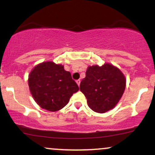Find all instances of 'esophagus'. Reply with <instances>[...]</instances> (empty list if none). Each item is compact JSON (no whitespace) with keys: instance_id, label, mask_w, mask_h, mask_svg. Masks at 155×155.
Listing matches in <instances>:
<instances>
[{"instance_id":"obj_1","label":"esophagus","mask_w":155,"mask_h":155,"mask_svg":"<svg viewBox=\"0 0 155 155\" xmlns=\"http://www.w3.org/2000/svg\"><path fill=\"white\" fill-rule=\"evenodd\" d=\"M76 84H78V86H79L80 83H81V81H80V79H78V80H76Z\"/></svg>"}]
</instances>
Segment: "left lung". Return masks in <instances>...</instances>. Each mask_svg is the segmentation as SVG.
I'll use <instances>...</instances> for the list:
<instances>
[{"label": "left lung", "instance_id": "left-lung-1", "mask_svg": "<svg viewBox=\"0 0 155 155\" xmlns=\"http://www.w3.org/2000/svg\"><path fill=\"white\" fill-rule=\"evenodd\" d=\"M126 87L125 76L111 63L89 66L86 76L80 84V91L85 95L92 111L105 113L116 106Z\"/></svg>", "mask_w": 155, "mask_h": 155}]
</instances>
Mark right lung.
<instances>
[{
	"label": "right lung",
	"mask_w": 155,
	"mask_h": 155,
	"mask_svg": "<svg viewBox=\"0 0 155 155\" xmlns=\"http://www.w3.org/2000/svg\"><path fill=\"white\" fill-rule=\"evenodd\" d=\"M28 85L36 104L49 111L63 108L79 90L71 73L65 71L61 64L51 61L39 63L32 69Z\"/></svg>",
	"instance_id": "right-lung-1"
}]
</instances>
